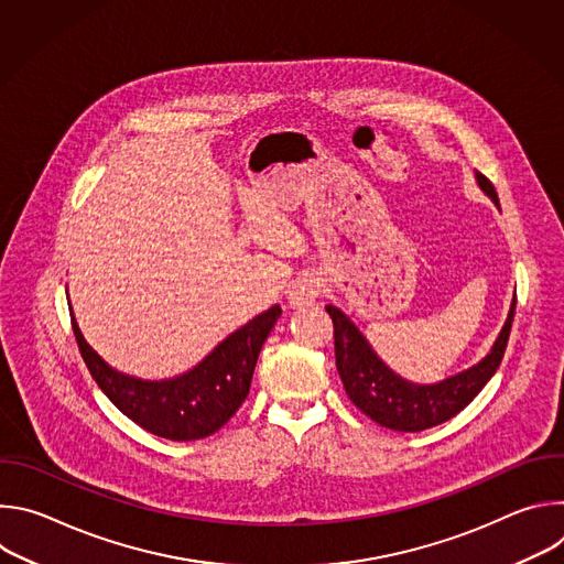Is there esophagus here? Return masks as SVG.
<instances>
[{
    "label": "esophagus",
    "mask_w": 564,
    "mask_h": 564,
    "mask_svg": "<svg viewBox=\"0 0 564 564\" xmlns=\"http://www.w3.org/2000/svg\"><path fill=\"white\" fill-rule=\"evenodd\" d=\"M318 292H321L318 276H314L310 272H303L292 281V285L288 290V301H290L292 307H305L318 296Z\"/></svg>",
    "instance_id": "34e87169"
}]
</instances>
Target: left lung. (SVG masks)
Returning <instances> with one entry per match:
<instances>
[{"instance_id": "left-lung-1", "label": "left lung", "mask_w": 564, "mask_h": 564, "mask_svg": "<svg viewBox=\"0 0 564 564\" xmlns=\"http://www.w3.org/2000/svg\"><path fill=\"white\" fill-rule=\"evenodd\" d=\"M479 187L500 207L496 187L487 176L475 174ZM335 326V357L337 370L352 404L379 426L401 433H420L433 429L459 411H464L473 397L487 386V381L500 368L511 335L516 314V299L509 310L507 324L494 344L491 352L477 366L448 377L433 386L411 383L394 375L368 346L364 335L355 328L352 321L335 305H326Z\"/></svg>"}]
</instances>
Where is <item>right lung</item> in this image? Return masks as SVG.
Instances as JSON below:
<instances>
[{
	"label": "right lung",
	"mask_w": 564,
	"mask_h": 564,
	"mask_svg": "<svg viewBox=\"0 0 564 564\" xmlns=\"http://www.w3.org/2000/svg\"><path fill=\"white\" fill-rule=\"evenodd\" d=\"M279 316L281 307L272 305L220 341L194 370L165 381H142L109 368L75 321L73 335L91 377L120 413L158 437L192 442L216 433L243 404L259 352Z\"/></svg>",
	"instance_id": "add662e5"
}]
</instances>
